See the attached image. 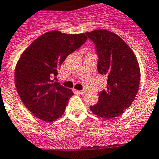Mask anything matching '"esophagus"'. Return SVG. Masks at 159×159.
I'll list each match as a JSON object with an SVG mask.
<instances>
[{
  "instance_id": "1",
  "label": "esophagus",
  "mask_w": 159,
  "mask_h": 159,
  "mask_svg": "<svg viewBox=\"0 0 159 159\" xmlns=\"http://www.w3.org/2000/svg\"><path fill=\"white\" fill-rule=\"evenodd\" d=\"M77 93L79 94H84L85 93V90H77Z\"/></svg>"
}]
</instances>
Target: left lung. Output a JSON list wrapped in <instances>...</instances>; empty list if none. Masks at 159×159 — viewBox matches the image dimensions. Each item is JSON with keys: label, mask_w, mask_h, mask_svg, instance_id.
Instances as JSON below:
<instances>
[{"label": "left lung", "mask_w": 159, "mask_h": 159, "mask_svg": "<svg viewBox=\"0 0 159 159\" xmlns=\"http://www.w3.org/2000/svg\"><path fill=\"white\" fill-rule=\"evenodd\" d=\"M95 44L100 74L107 78L106 89L90 106L95 115L113 118L121 115L134 100L140 83V69L133 51L117 34L106 30L85 33Z\"/></svg>", "instance_id": "obj_1"}]
</instances>
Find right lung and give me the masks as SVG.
<instances>
[{"label": "right lung", "mask_w": 159, "mask_h": 159, "mask_svg": "<svg viewBox=\"0 0 159 159\" xmlns=\"http://www.w3.org/2000/svg\"><path fill=\"white\" fill-rule=\"evenodd\" d=\"M86 40L85 34L53 30L40 36L21 54L15 69V84L22 102L35 117L52 122L65 112L74 93L51 78L58 74L67 56Z\"/></svg>", "instance_id": "add662e5"}]
</instances>
